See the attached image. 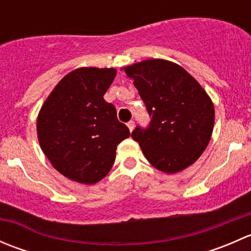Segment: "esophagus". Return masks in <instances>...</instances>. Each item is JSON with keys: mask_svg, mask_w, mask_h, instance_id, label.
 <instances>
[{"mask_svg": "<svg viewBox=\"0 0 251 251\" xmlns=\"http://www.w3.org/2000/svg\"><path fill=\"white\" fill-rule=\"evenodd\" d=\"M127 127L130 128V131H132L133 127H135V123H133V121H128V123H127Z\"/></svg>", "mask_w": 251, "mask_h": 251, "instance_id": "esophagus-1", "label": "esophagus"}]
</instances>
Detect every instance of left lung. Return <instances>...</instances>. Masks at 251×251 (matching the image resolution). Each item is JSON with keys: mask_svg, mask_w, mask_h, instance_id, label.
I'll use <instances>...</instances> for the list:
<instances>
[{"mask_svg": "<svg viewBox=\"0 0 251 251\" xmlns=\"http://www.w3.org/2000/svg\"><path fill=\"white\" fill-rule=\"evenodd\" d=\"M146 104L148 128L136 127L132 138L147 160L165 174L196 163L214 130L215 108L201 83L181 65L147 59L123 68Z\"/></svg>", "mask_w": 251, "mask_h": 251, "instance_id": "left-lung-1", "label": "left lung"}]
</instances>
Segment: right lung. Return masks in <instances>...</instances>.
<instances>
[{
    "instance_id": "1",
    "label": "right lung",
    "mask_w": 251,
    "mask_h": 251,
    "mask_svg": "<svg viewBox=\"0 0 251 251\" xmlns=\"http://www.w3.org/2000/svg\"><path fill=\"white\" fill-rule=\"evenodd\" d=\"M115 75L114 68H77L55 85L39 111L40 147L53 168L72 181L95 184L104 178L116 146L130 137L115 107L103 98Z\"/></svg>"
}]
</instances>
